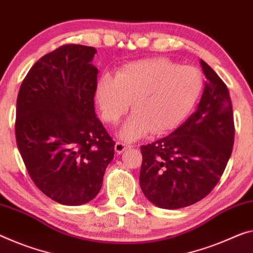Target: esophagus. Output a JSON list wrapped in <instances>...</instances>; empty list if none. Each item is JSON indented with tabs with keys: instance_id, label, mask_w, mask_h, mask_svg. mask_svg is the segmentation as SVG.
Masks as SVG:
<instances>
[{
	"instance_id": "obj_1",
	"label": "esophagus",
	"mask_w": 253,
	"mask_h": 253,
	"mask_svg": "<svg viewBox=\"0 0 253 253\" xmlns=\"http://www.w3.org/2000/svg\"><path fill=\"white\" fill-rule=\"evenodd\" d=\"M128 147H130V145H128V144L123 143V142H117V143H116V145H115V151L117 152L118 154H120V153H123V152Z\"/></svg>"
}]
</instances>
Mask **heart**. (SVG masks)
Instances as JSON below:
<instances>
[{"label": "heart", "instance_id": "b5f03b06", "mask_svg": "<svg viewBox=\"0 0 253 253\" xmlns=\"http://www.w3.org/2000/svg\"><path fill=\"white\" fill-rule=\"evenodd\" d=\"M203 89L198 69L158 57L127 64L116 78L103 75L95 98L109 124L117 123L133 101L135 112L120 130V137L130 142L150 130L161 135L174 129L194 109Z\"/></svg>", "mask_w": 253, "mask_h": 253}]
</instances>
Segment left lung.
<instances>
[{
	"label": "left lung",
	"instance_id": "8db88e82",
	"mask_svg": "<svg viewBox=\"0 0 253 253\" xmlns=\"http://www.w3.org/2000/svg\"><path fill=\"white\" fill-rule=\"evenodd\" d=\"M207 79L197 110L170 135L141 146L139 184L154 205L177 210L205 198L230 160L234 118L226 84L200 59Z\"/></svg>",
	"mask_w": 253,
	"mask_h": 253
}]
</instances>
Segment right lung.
<instances>
[{
	"mask_svg": "<svg viewBox=\"0 0 253 253\" xmlns=\"http://www.w3.org/2000/svg\"><path fill=\"white\" fill-rule=\"evenodd\" d=\"M95 48L63 45L34 64L20 86L15 138L36 187L55 202L79 206L102 187L115 141L97 118Z\"/></svg>",
	"mask_w": 253,
	"mask_h": 253,
	"instance_id": "obj_1",
	"label": "right lung"
}]
</instances>
